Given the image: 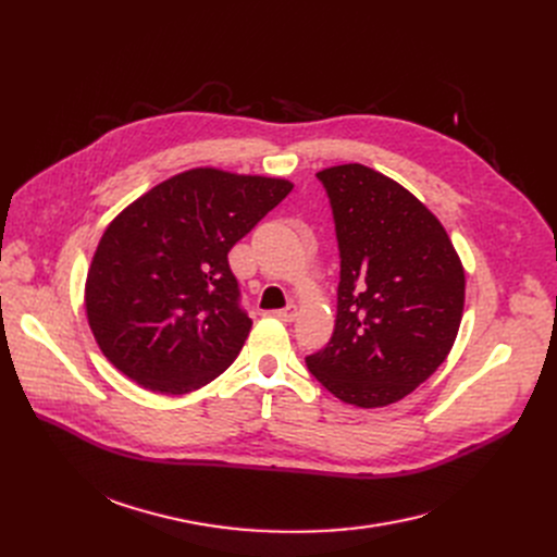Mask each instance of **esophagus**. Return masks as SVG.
Here are the masks:
<instances>
[{"label":"esophagus","mask_w":557,"mask_h":557,"mask_svg":"<svg viewBox=\"0 0 557 557\" xmlns=\"http://www.w3.org/2000/svg\"><path fill=\"white\" fill-rule=\"evenodd\" d=\"M275 318L284 320V323H294V320L298 318V307L296 305H288L286 309H280V311H273Z\"/></svg>","instance_id":"esophagus-1"}]
</instances>
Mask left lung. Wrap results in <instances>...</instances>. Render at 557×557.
I'll return each instance as SVG.
<instances>
[{
    "instance_id": "1",
    "label": "left lung",
    "mask_w": 557,
    "mask_h": 557,
    "mask_svg": "<svg viewBox=\"0 0 557 557\" xmlns=\"http://www.w3.org/2000/svg\"><path fill=\"white\" fill-rule=\"evenodd\" d=\"M315 175L334 210L341 282L332 341L307 368L341 401L382 408L451 352L465 269L443 223L388 175L357 162Z\"/></svg>"
}]
</instances>
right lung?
Returning <instances> with one entry per match:
<instances>
[{
  "mask_svg": "<svg viewBox=\"0 0 557 557\" xmlns=\"http://www.w3.org/2000/svg\"><path fill=\"white\" fill-rule=\"evenodd\" d=\"M294 183L196 166L116 214L85 280L103 357L146 391L185 395L237 359L252 327L227 252Z\"/></svg>",
  "mask_w": 557,
  "mask_h": 557,
  "instance_id": "right-lung-1",
  "label": "right lung"
}]
</instances>
